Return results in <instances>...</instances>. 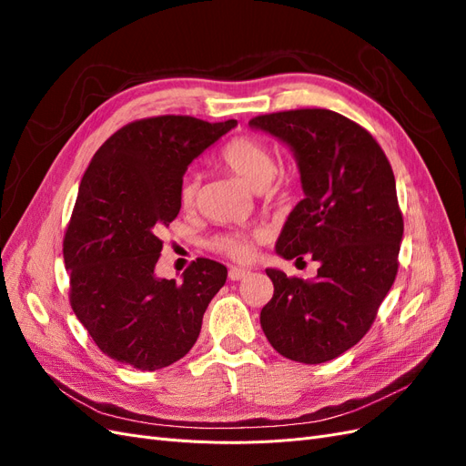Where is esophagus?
<instances>
[{
	"label": "esophagus",
	"mask_w": 466,
	"mask_h": 466,
	"mask_svg": "<svg viewBox=\"0 0 466 466\" xmlns=\"http://www.w3.org/2000/svg\"><path fill=\"white\" fill-rule=\"evenodd\" d=\"M248 274H250V270H247V268H238V266L229 268V279H233V281L245 279Z\"/></svg>",
	"instance_id": "esophagus-1"
}]
</instances>
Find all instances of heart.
<instances>
[{"mask_svg":"<svg viewBox=\"0 0 466 466\" xmlns=\"http://www.w3.org/2000/svg\"><path fill=\"white\" fill-rule=\"evenodd\" d=\"M218 163L241 177L250 188L262 192L266 198H286L288 187L278 178V157L264 139L255 136H235L218 151ZM200 175L188 173L178 185V200L192 208L200 194ZM264 237L262 231H225L209 241V248L233 260H248L252 245Z\"/></svg>","mask_w":466,"mask_h":466,"instance_id":"b5f03b06","label":"heart"}]
</instances>
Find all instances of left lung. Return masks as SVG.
<instances>
[{"instance_id":"1","label":"left lung","mask_w":466,"mask_h":466,"mask_svg":"<svg viewBox=\"0 0 466 466\" xmlns=\"http://www.w3.org/2000/svg\"><path fill=\"white\" fill-rule=\"evenodd\" d=\"M248 124L286 142L301 171L305 198L276 252L320 262L315 279L266 270L274 295L262 330L288 360L330 361L368 334L399 272L404 221L390 163L363 126L334 110L272 112Z\"/></svg>"}]
</instances>
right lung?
Returning <instances> with one entry per match:
<instances>
[{"mask_svg":"<svg viewBox=\"0 0 466 466\" xmlns=\"http://www.w3.org/2000/svg\"><path fill=\"white\" fill-rule=\"evenodd\" d=\"M235 124L177 115L134 120L98 147L83 175L64 235L69 303L110 360L155 371L198 340L228 268L196 258L180 281L157 278L159 231L178 216L187 167Z\"/></svg>","mask_w":466,"mask_h":466,"instance_id":"add662e5","label":"right lung"}]
</instances>
